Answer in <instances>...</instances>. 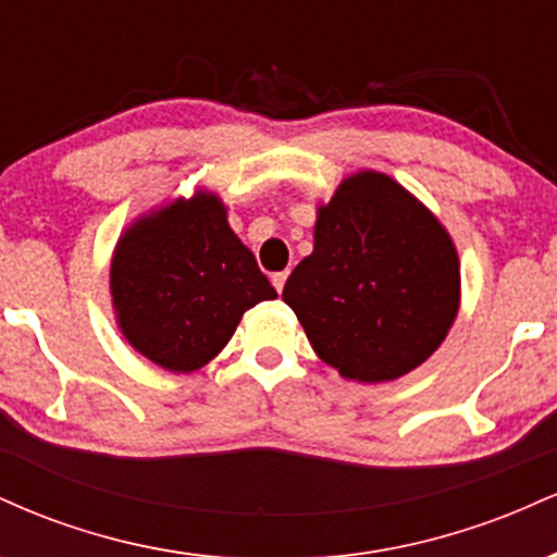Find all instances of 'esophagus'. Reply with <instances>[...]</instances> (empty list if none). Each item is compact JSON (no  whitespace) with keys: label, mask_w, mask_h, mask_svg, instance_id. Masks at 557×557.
<instances>
[{"label":"esophagus","mask_w":557,"mask_h":557,"mask_svg":"<svg viewBox=\"0 0 557 557\" xmlns=\"http://www.w3.org/2000/svg\"><path fill=\"white\" fill-rule=\"evenodd\" d=\"M285 280H287V270H285V272H277V274H272V285L277 287V293H283V287H285Z\"/></svg>","instance_id":"obj_1"}]
</instances>
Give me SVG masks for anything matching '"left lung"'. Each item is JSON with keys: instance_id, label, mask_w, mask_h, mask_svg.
I'll return each instance as SVG.
<instances>
[{"instance_id": "obj_1", "label": "left lung", "mask_w": 557, "mask_h": 557, "mask_svg": "<svg viewBox=\"0 0 557 557\" xmlns=\"http://www.w3.org/2000/svg\"><path fill=\"white\" fill-rule=\"evenodd\" d=\"M283 300L345 380L380 385L421 367L461 306V261L443 222L376 170L343 177L317 207L314 251Z\"/></svg>"}]
</instances>
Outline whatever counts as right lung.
Instances as JSON below:
<instances>
[{"label":"right lung","instance_id":"1","mask_svg":"<svg viewBox=\"0 0 557 557\" xmlns=\"http://www.w3.org/2000/svg\"><path fill=\"white\" fill-rule=\"evenodd\" d=\"M114 322L140 356L175 374L207 367L243 314L277 290L214 190L149 209L120 233L110 264Z\"/></svg>","mask_w":557,"mask_h":557}]
</instances>
